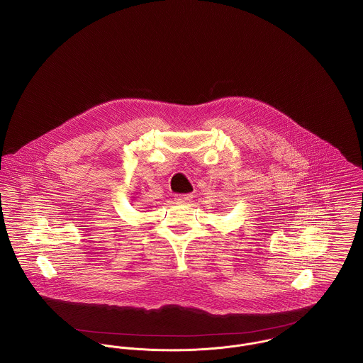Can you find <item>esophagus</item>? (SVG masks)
Segmentation results:
<instances>
[{"label": "esophagus", "mask_w": 363, "mask_h": 363, "mask_svg": "<svg viewBox=\"0 0 363 363\" xmlns=\"http://www.w3.org/2000/svg\"><path fill=\"white\" fill-rule=\"evenodd\" d=\"M191 199H193V194H191V193H189V194H177V196H174V200H176L177 203H189Z\"/></svg>", "instance_id": "esophagus-1"}]
</instances>
